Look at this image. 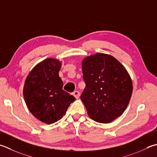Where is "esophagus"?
Returning <instances> with one entry per match:
<instances>
[{
    "label": "esophagus",
    "instance_id": "esophagus-1",
    "mask_svg": "<svg viewBox=\"0 0 157 157\" xmlns=\"http://www.w3.org/2000/svg\"><path fill=\"white\" fill-rule=\"evenodd\" d=\"M79 94H80V93H79L78 91H74L73 93V95L76 98V99H78L79 97Z\"/></svg>",
    "mask_w": 157,
    "mask_h": 157
}]
</instances>
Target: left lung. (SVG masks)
Instances as JSON below:
<instances>
[{"label": "left lung", "instance_id": "obj_1", "mask_svg": "<svg viewBox=\"0 0 157 157\" xmlns=\"http://www.w3.org/2000/svg\"><path fill=\"white\" fill-rule=\"evenodd\" d=\"M86 87L80 96L89 117L109 123L124 113L129 103L133 83L127 69L112 55L96 53L82 62Z\"/></svg>", "mask_w": 157, "mask_h": 157}]
</instances>
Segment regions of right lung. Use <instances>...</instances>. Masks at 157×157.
Masks as SVG:
<instances>
[{
    "mask_svg": "<svg viewBox=\"0 0 157 157\" xmlns=\"http://www.w3.org/2000/svg\"><path fill=\"white\" fill-rule=\"evenodd\" d=\"M61 66L62 62L56 58H46L33 67L24 82L23 95L28 109L45 124L60 120L75 100L63 90V82L58 74Z\"/></svg>",
    "mask_w": 157,
    "mask_h": 157,
    "instance_id": "right-lung-1",
    "label": "right lung"
}]
</instances>
